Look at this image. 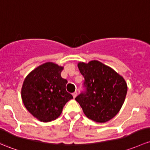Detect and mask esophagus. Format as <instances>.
I'll list each match as a JSON object with an SVG mask.
<instances>
[{"label": "esophagus", "instance_id": "esophagus-1", "mask_svg": "<svg viewBox=\"0 0 150 150\" xmlns=\"http://www.w3.org/2000/svg\"><path fill=\"white\" fill-rule=\"evenodd\" d=\"M77 95H78V93H77V92H74L73 93H72V96H73L74 98H76Z\"/></svg>", "mask_w": 150, "mask_h": 150}]
</instances>
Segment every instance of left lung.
Segmentation results:
<instances>
[{
  "instance_id": "left-lung-1",
  "label": "left lung",
  "mask_w": 150,
  "mask_h": 150,
  "mask_svg": "<svg viewBox=\"0 0 150 150\" xmlns=\"http://www.w3.org/2000/svg\"><path fill=\"white\" fill-rule=\"evenodd\" d=\"M78 67L85 78L86 91L75 100L88 119L105 123L120 111L125 100L127 84L121 75L98 60L78 62Z\"/></svg>"
}]
</instances>
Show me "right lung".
I'll list each match as a JSON object with an SVG mask.
<instances>
[{"instance_id": "1", "label": "right lung", "mask_w": 150, "mask_h": 150, "mask_svg": "<svg viewBox=\"0 0 150 150\" xmlns=\"http://www.w3.org/2000/svg\"><path fill=\"white\" fill-rule=\"evenodd\" d=\"M64 67L48 62L36 67L26 77L21 88L23 105L42 122L57 119L72 96L66 91L67 80L61 77Z\"/></svg>"}]
</instances>
